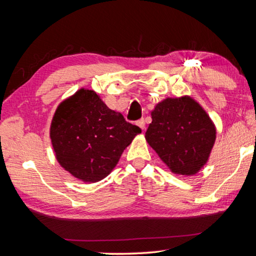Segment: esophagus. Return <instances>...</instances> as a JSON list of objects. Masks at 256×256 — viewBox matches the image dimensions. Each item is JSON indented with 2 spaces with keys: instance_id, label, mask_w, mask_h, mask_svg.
<instances>
[{
  "instance_id": "1",
  "label": "esophagus",
  "mask_w": 256,
  "mask_h": 256,
  "mask_svg": "<svg viewBox=\"0 0 256 256\" xmlns=\"http://www.w3.org/2000/svg\"><path fill=\"white\" fill-rule=\"evenodd\" d=\"M136 125H138V128H140L142 130V131H144V130L146 128V122H144V118H141L140 120H138V122H136Z\"/></svg>"
}]
</instances>
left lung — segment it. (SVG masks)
Here are the masks:
<instances>
[{
	"label": "left lung",
	"instance_id": "obj_1",
	"mask_svg": "<svg viewBox=\"0 0 256 256\" xmlns=\"http://www.w3.org/2000/svg\"><path fill=\"white\" fill-rule=\"evenodd\" d=\"M146 140L175 175L192 176L209 160L216 128L210 116L190 96L168 97L151 112Z\"/></svg>",
	"mask_w": 256,
	"mask_h": 256
}]
</instances>
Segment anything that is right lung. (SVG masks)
<instances>
[{
    "label": "right lung",
    "mask_w": 256,
    "mask_h": 256,
    "mask_svg": "<svg viewBox=\"0 0 256 256\" xmlns=\"http://www.w3.org/2000/svg\"><path fill=\"white\" fill-rule=\"evenodd\" d=\"M141 128L106 106L94 90L81 88L56 108L50 136L56 160L84 183L110 174Z\"/></svg>",
    "instance_id": "add662e5"
}]
</instances>
